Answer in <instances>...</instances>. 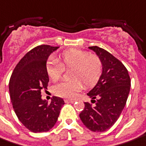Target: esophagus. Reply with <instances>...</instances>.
I'll return each instance as SVG.
<instances>
[{
    "label": "esophagus",
    "instance_id": "obj_1",
    "mask_svg": "<svg viewBox=\"0 0 146 146\" xmlns=\"http://www.w3.org/2000/svg\"><path fill=\"white\" fill-rule=\"evenodd\" d=\"M65 102H67V103H73V102H75V100H72V99H65Z\"/></svg>",
    "mask_w": 146,
    "mask_h": 146
}]
</instances>
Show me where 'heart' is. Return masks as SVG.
<instances>
[{
    "label": "heart",
    "mask_w": 146,
    "mask_h": 146,
    "mask_svg": "<svg viewBox=\"0 0 146 146\" xmlns=\"http://www.w3.org/2000/svg\"><path fill=\"white\" fill-rule=\"evenodd\" d=\"M56 59L46 63V72L49 79L57 81L62 77L65 69H69L71 81H62L53 87L54 94L64 98H73L83 88L94 86L100 80L103 65L101 58L90 52L69 48L61 52Z\"/></svg>",
    "instance_id": "1"
}]
</instances>
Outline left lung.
I'll use <instances>...</instances> for the list:
<instances>
[{"label": "left lung", "instance_id": "1", "mask_svg": "<svg viewBox=\"0 0 146 146\" xmlns=\"http://www.w3.org/2000/svg\"><path fill=\"white\" fill-rule=\"evenodd\" d=\"M101 58L102 74L98 84L87 95L93 100L85 102L80 113L83 124L93 132H104L117 121L126 104L131 81L122 62L104 48L91 46Z\"/></svg>", "mask_w": 146, "mask_h": 146}]
</instances>
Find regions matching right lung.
<instances>
[{"instance_id": "add662e5", "label": "right lung", "mask_w": 146, "mask_h": 146, "mask_svg": "<svg viewBox=\"0 0 146 146\" xmlns=\"http://www.w3.org/2000/svg\"><path fill=\"white\" fill-rule=\"evenodd\" d=\"M57 46L41 44L31 49L16 65L9 80V94L19 121L33 133L50 130L56 124L65 104L61 98L52 97L50 103L41 99L49 79L46 61Z\"/></svg>"}]
</instances>
